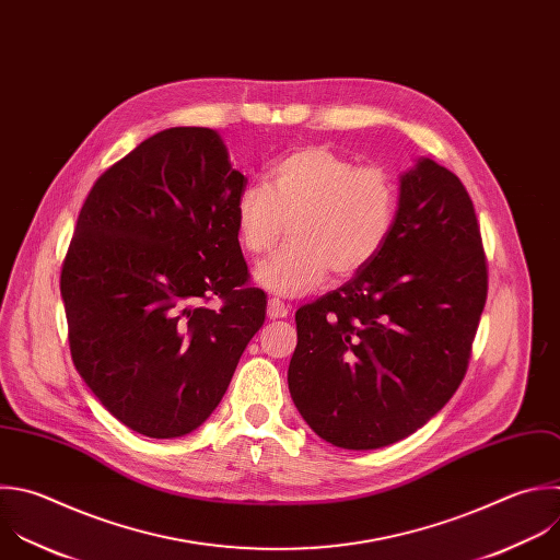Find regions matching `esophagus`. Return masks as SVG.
<instances>
[{
    "instance_id": "obj_1",
    "label": "esophagus",
    "mask_w": 560,
    "mask_h": 560,
    "mask_svg": "<svg viewBox=\"0 0 560 560\" xmlns=\"http://www.w3.org/2000/svg\"><path fill=\"white\" fill-rule=\"evenodd\" d=\"M288 305L281 303L279 299H270L268 301V318H285L288 316Z\"/></svg>"
}]
</instances>
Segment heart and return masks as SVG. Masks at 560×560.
<instances>
[{"label":"heart","mask_w":560,"mask_h":560,"mask_svg":"<svg viewBox=\"0 0 560 560\" xmlns=\"http://www.w3.org/2000/svg\"><path fill=\"white\" fill-rule=\"evenodd\" d=\"M235 233L250 255L268 253L290 222V242L257 266L270 294L294 299L329 275L351 277L387 246L398 218V184L383 166H358L325 144L290 151L235 200Z\"/></svg>","instance_id":"1"}]
</instances>
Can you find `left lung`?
I'll use <instances>...</instances> for the list:
<instances>
[{
    "label": "left lung",
    "mask_w": 560,
    "mask_h": 560,
    "mask_svg": "<svg viewBox=\"0 0 560 560\" xmlns=\"http://www.w3.org/2000/svg\"><path fill=\"white\" fill-rule=\"evenodd\" d=\"M486 294L472 200L455 173L420 158L400 175L381 255L296 310L288 387L299 413L347 451L409 438L462 385Z\"/></svg>",
    "instance_id": "left-lung-1"
}]
</instances>
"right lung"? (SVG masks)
Returning <instances> with one entry per match:
<instances>
[{
    "mask_svg": "<svg viewBox=\"0 0 560 560\" xmlns=\"http://www.w3.org/2000/svg\"><path fill=\"white\" fill-rule=\"evenodd\" d=\"M246 182L218 131L171 127L109 166L79 213L61 268L72 360L140 435L196 431L266 320L235 233Z\"/></svg>",
    "mask_w": 560,
    "mask_h": 560,
    "instance_id": "add662e5",
    "label": "right lung"
}]
</instances>
